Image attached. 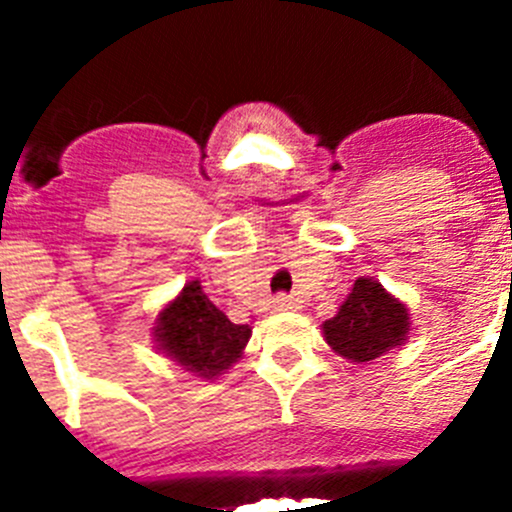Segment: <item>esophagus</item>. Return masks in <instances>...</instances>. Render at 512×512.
Returning a JSON list of instances; mask_svg holds the SVG:
<instances>
[{
    "mask_svg": "<svg viewBox=\"0 0 512 512\" xmlns=\"http://www.w3.org/2000/svg\"><path fill=\"white\" fill-rule=\"evenodd\" d=\"M275 309H280V312H289V309H297V299L289 297V294H277L275 299Z\"/></svg>",
    "mask_w": 512,
    "mask_h": 512,
    "instance_id": "1",
    "label": "esophagus"
}]
</instances>
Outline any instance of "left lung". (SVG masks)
<instances>
[{"instance_id": "left-lung-1", "label": "left lung", "mask_w": 512, "mask_h": 512, "mask_svg": "<svg viewBox=\"0 0 512 512\" xmlns=\"http://www.w3.org/2000/svg\"><path fill=\"white\" fill-rule=\"evenodd\" d=\"M329 347L349 361H371L404 342L409 312L376 280L359 277L337 317L322 324Z\"/></svg>"}]
</instances>
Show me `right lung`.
Instances as JSON below:
<instances>
[{
    "instance_id": "right-lung-1",
    "label": "right lung",
    "mask_w": 512,
    "mask_h": 512,
    "mask_svg": "<svg viewBox=\"0 0 512 512\" xmlns=\"http://www.w3.org/2000/svg\"><path fill=\"white\" fill-rule=\"evenodd\" d=\"M156 337L160 349L200 376L227 369L250 339L247 324H232L203 292L200 282L183 287L180 297L160 312Z\"/></svg>"
}]
</instances>
